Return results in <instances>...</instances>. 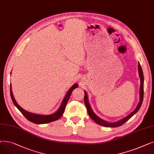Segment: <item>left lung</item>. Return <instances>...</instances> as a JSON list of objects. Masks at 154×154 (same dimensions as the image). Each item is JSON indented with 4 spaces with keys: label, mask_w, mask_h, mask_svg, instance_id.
<instances>
[{
    "label": "left lung",
    "mask_w": 154,
    "mask_h": 154,
    "mask_svg": "<svg viewBox=\"0 0 154 154\" xmlns=\"http://www.w3.org/2000/svg\"><path fill=\"white\" fill-rule=\"evenodd\" d=\"M138 70H139V77L140 79V100H139V102L137 105L136 108L135 109V110L131 112L130 114L128 115L127 116L125 117L124 118L120 119L118 121H116V122H107V121L104 120L102 119H100L99 116H97L94 112L93 111V110L92 109L91 105L89 103V101H88V95L87 94V92L85 91H84V93H85V96H84V103L85 106L87 107V110L88 112V114L89 115V116L91 117V118L97 124H98L99 125H100L102 126L103 127H119L120 125H122V124H124L125 122H126L128 120L130 119L135 114L138 112V110L140 109L142 103V101H143V82H144V79H143V72H142V67L140 65V63L139 62L138 63Z\"/></svg>",
    "instance_id": "obj_1"
}]
</instances>
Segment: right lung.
<instances>
[{"mask_svg": "<svg viewBox=\"0 0 154 154\" xmlns=\"http://www.w3.org/2000/svg\"><path fill=\"white\" fill-rule=\"evenodd\" d=\"M77 87H78V84L75 83L69 88V90L67 91L66 95L64 97V98L61 103L60 107L55 113H54V114H51V115L36 114H34V113H31L30 112H28L26 110H24L19 106V105L17 103V102H16V100H15V98H14L12 91L11 84V87H11L10 91H11V99L12 100L14 104L15 105V106L20 110V112L24 116H25V117L27 120H29V121H30V122H33L34 124H47V123L54 122V121L58 120L59 119H60L61 117V116H62V114L64 112L65 108H66V104H67L68 100H69L71 93L75 89V88H77Z\"/></svg>", "mask_w": 154, "mask_h": 154, "instance_id": "add662e5", "label": "right lung"}]
</instances>
